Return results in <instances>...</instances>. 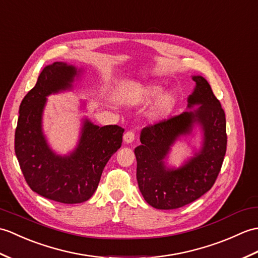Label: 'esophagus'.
Returning <instances> with one entry per match:
<instances>
[{
  "instance_id": "1",
  "label": "esophagus",
  "mask_w": 258,
  "mask_h": 258,
  "mask_svg": "<svg viewBox=\"0 0 258 258\" xmlns=\"http://www.w3.org/2000/svg\"><path fill=\"white\" fill-rule=\"evenodd\" d=\"M135 138H136V136H135L134 131H127V133L123 135V141L125 142V144H131V142L135 140Z\"/></svg>"
}]
</instances>
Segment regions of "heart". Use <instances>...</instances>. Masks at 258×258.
<instances>
[{
  "instance_id": "heart-1",
  "label": "heart",
  "mask_w": 258,
  "mask_h": 258,
  "mask_svg": "<svg viewBox=\"0 0 258 258\" xmlns=\"http://www.w3.org/2000/svg\"><path fill=\"white\" fill-rule=\"evenodd\" d=\"M165 91H167V87L159 83H149L141 86L138 89V98L146 104L158 99L151 111V117L153 119L159 120L167 118L177 106L179 97L175 91H167L165 93Z\"/></svg>"
}]
</instances>
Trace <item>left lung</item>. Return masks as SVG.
<instances>
[{
  "label": "left lung",
  "mask_w": 258,
  "mask_h": 258,
  "mask_svg": "<svg viewBox=\"0 0 258 258\" xmlns=\"http://www.w3.org/2000/svg\"><path fill=\"white\" fill-rule=\"evenodd\" d=\"M196 88L187 98V108L179 116L144 128L141 145L135 149L137 181L148 204L159 210H173L196 201L213 186L226 152V120L219 99L202 76H193ZM202 127L203 147L182 167L167 168L164 160L181 135Z\"/></svg>",
  "instance_id": "obj_1"
}]
</instances>
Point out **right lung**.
Returning <instances> with one entry per match:
<instances>
[{"label": "right lung", "mask_w": 258, "mask_h": 258, "mask_svg": "<svg viewBox=\"0 0 258 258\" xmlns=\"http://www.w3.org/2000/svg\"><path fill=\"white\" fill-rule=\"evenodd\" d=\"M79 73L62 61L45 67L21 102L15 130V154L28 186L65 204L82 203L93 197L105 165L121 147L124 131L117 124L99 127L86 118L75 150L58 156L49 148L42 128L46 97L71 90Z\"/></svg>", "instance_id": "right-lung-1"}]
</instances>
